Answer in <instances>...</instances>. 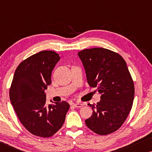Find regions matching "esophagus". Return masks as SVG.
I'll return each instance as SVG.
<instances>
[{"instance_id":"1","label":"esophagus","mask_w":152,"mask_h":152,"mask_svg":"<svg viewBox=\"0 0 152 152\" xmlns=\"http://www.w3.org/2000/svg\"><path fill=\"white\" fill-rule=\"evenodd\" d=\"M83 104L82 103H80V102H77V103H74L72 106H73L74 107H76V108H80V107H83Z\"/></svg>"}]
</instances>
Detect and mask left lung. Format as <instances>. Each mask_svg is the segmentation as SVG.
Instances as JSON below:
<instances>
[{
	"label": "left lung",
	"instance_id": "obj_1",
	"mask_svg": "<svg viewBox=\"0 0 152 152\" xmlns=\"http://www.w3.org/2000/svg\"><path fill=\"white\" fill-rule=\"evenodd\" d=\"M89 86L97 87L101 99L88 104L93 114L85 120L95 134L107 135L122 125L132 108L134 84L124 59L119 54L103 48L79 52Z\"/></svg>",
	"mask_w": 152,
	"mask_h": 152
}]
</instances>
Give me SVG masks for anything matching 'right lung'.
Segmentation results:
<instances>
[{
    "label": "right lung",
    "mask_w": 152,
    "mask_h": 152,
    "mask_svg": "<svg viewBox=\"0 0 152 152\" xmlns=\"http://www.w3.org/2000/svg\"><path fill=\"white\" fill-rule=\"evenodd\" d=\"M59 54L43 50L23 61L14 72L10 89L12 105L20 122L34 136L48 138L61 128L70 105L65 101L46 105L45 90Z\"/></svg>",
    "instance_id": "right-lung-1"
}]
</instances>
